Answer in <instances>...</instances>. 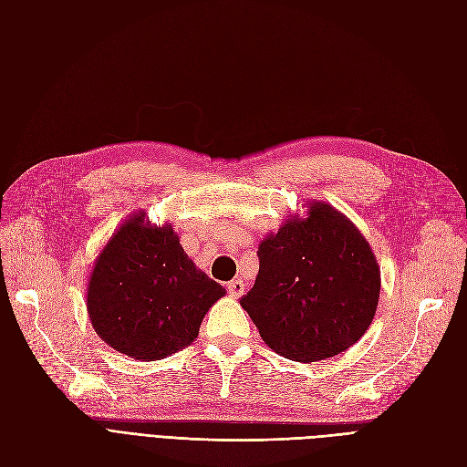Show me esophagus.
I'll use <instances>...</instances> for the list:
<instances>
[{
	"mask_svg": "<svg viewBox=\"0 0 467 467\" xmlns=\"http://www.w3.org/2000/svg\"><path fill=\"white\" fill-rule=\"evenodd\" d=\"M228 292H230L232 298H239V296H244V292H245L244 280H242V278H234V280H230V282H228Z\"/></svg>",
	"mask_w": 467,
	"mask_h": 467,
	"instance_id": "obj_1",
	"label": "esophagus"
}]
</instances>
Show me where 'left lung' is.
<instances>
[{
    "instance_id": "8db88e82",
    "label": "left lung",
    "mask_w": 467,
    "mask_h": 467,
    "mask_svg": "<svg viewBox=\"0 0 467 467\" xmlns=\"http://www.w3.org/2000/svg\"><path fill=\"white\" fill-rule=\"evenodd\" d=\"M259 275L239 304L276 355L317 362L341 355L370 327L379 266L360 230L312 201L259 245Z\"/></svg>"
}]
</instances>
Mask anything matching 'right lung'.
Masks as SVG:
<instances>
[{
  "label": "right lung",
  "mask_w": 467,
  "mask_h": 467,
  "mask_svg": "<svg viewBox=\"0 0 467 467\" xmlns=\"http://www.w3.org/2000/svg\"><path fill=\"white\" fill-rule=\"evenodd\" d=\"M225 288L189 259L171 223L146 212L124 220L99 253L88 280L95 333L134 360H161L189 347Z\"/></svg>",
  "instance_id": "obj_1"
}]
</instances>
